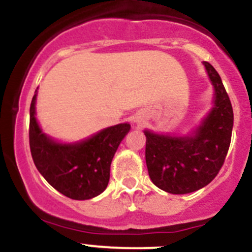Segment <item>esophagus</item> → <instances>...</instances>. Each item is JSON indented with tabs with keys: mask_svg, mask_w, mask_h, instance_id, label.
<instances>
[{
	"mask_svg": "<svg viewBox=\"0 0 252 252\" xmlns=\"http://www.w3.org/2000/svg\"><path fill=\"white\" fill-rule=\"evenodd\" d=\"M136 123H137V125H142V123H143V120H142V119H139V120H137Z\"/></svg>",
	"mask_w": 252,
	"mask_h": 252,
	"instance_id": "34e87169",
	"label": "esophagus"
}]
</instances>
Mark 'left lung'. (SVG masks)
I'll return each mask as SVG.
<instances>
[{"mask_svg":"<svg viewBox=\"0 0 252 252\" xmlns=\"http://www.w3.org/2000/svg\"><path fill=\"white\" fill-rule=\"evenodd\" d=\"M213 86L212 109L186 134L144 129L146 164L152 183L165 192L185 195L205 188L216 178L230 146L234 114L218 72L203 62Z\"/></svg>","mask_w":252,"mask_h":252,"instance_id":"1","label":"left lung"}]
</instances>
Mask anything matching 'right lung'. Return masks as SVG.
<instances>
[{
	"label": "right lung",
	"mask_w": 252,
	"mask_h": 252,
	"mask_svg": "<svg viewBox=\"0 0 252 252\" xmlns=\"http://www.w3.org/2000/svg\"><path fill=\"white\" fill-rule=\"evenodd\" d=\"M36 96L38 88L32 99L29 126L36 169L52 188L72 200L96 197L108 186L111 161L131 125L124 123L106 127L81 141H57L45 133L36 120Z\"/></svg>",
	"instance_id": "obj_1"
}]
</instances>
